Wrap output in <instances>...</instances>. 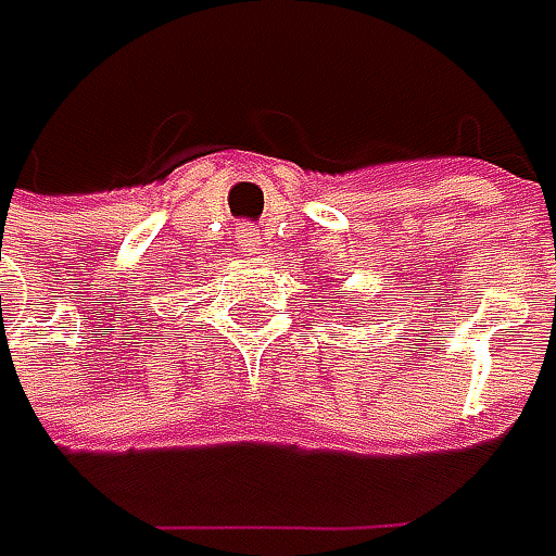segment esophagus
<instances>
[{
    "label": "esophagus",
    "instance_id": "obj_1",
    "mask_svg": "<svg viewBox=\"0 0 556 556\" xmlns=\"http://www.w3.org/2000/svg\"><path fill=\"white\" fill-rule=\"evenodd\" d=\"M238 244L244 247V253H253L260 247V231L253 225H241L238 228Z\"/></svg>",
    "mask_w": 556,
    "mask_h": 556
}]
</instances>
